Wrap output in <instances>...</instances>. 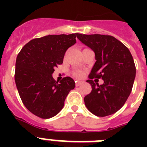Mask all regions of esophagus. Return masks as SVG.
<instances>
[{"instance_id": "esophagus-1", "label": "esophagus", "mask_w": 147, "mask_h": 147, "mask_svg": "<svg viewBox=\"0 0 147 147\" xmlns=\"http://www.w3.org/2000/svg\"><path fill=\"white\" fill-rule=\"evenodd\" d=\"M81 85H82V82H76V87H78V86H80Z\"/></svg>"}]
</instances>
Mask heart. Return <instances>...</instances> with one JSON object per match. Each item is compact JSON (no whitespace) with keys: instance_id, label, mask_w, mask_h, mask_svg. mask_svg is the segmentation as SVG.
<instances>
[{"instance_id":"b5f03b06","label":"heart","mask_w":147,"mask_h":147,"mask_svg":"<svg viewBox=\"0 0 147 147\" xmlns=\"http://www.w3.org/2000/svg\"><path fill=\"white\" fill-rule=\"evenodd\" d=\"M74 76H76V78H81L82 76H83V72L82 71H79V70H78V71H74Z\"/></svg>"}]
</instances>
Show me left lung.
<instances>
[{"instance_id": "1", "label": "left lung", "mask_w": 147, "mask_h": 147, "mask_svg": "<svg viewBox=\"0 0 147 147\" xmlns=\"http://www.w3.org/2000/svg\"><path fill=\"white\" fill-rule=\"evenodd\" d=\"M77 38L94 51L96 59L87 80L92 90L84 98L85 106L98 117L116 113L127 100L136 76L130 50L112 36L78 33ZM94 78H102L104 84L94 83Z\"/></svg>"}]
</instances>
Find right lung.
<instances>
[{"mask_svg": "<svg viewBox=\"0 0 147 147\" xmlns=\"http://www.w3.org/2000/svg\"><path fill=\"white\" fill-rule=\"evenodd\" d=\"M78 33L48 35L30 40L16 60L15 83L24 106L40 118L55 116L62 109L76 83L70 77L55 82L52 74L62 64L65 53Z\"/></svg>", "mask_w": 147, "mask_h": 147, "instance_id": "obj_1", "label": "right lung"}]
</instances>
